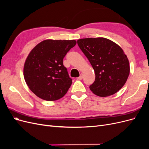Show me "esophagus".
<instances>
[{"label":"esophagus","mask_w":149,"mask_h":149,"mask_svg":"<svg viewBox=\"0 0 149 149\" xmlns=\"http://www.w3.org/2000/svg\"><path fill=\"white\" fill-rule=\"evenodd\" d=\"M77 79H79V80H81V79H83V74L81 73L80 75H79V77H78Z\"/></svg>","instance_id":"esophagus-1"}]
</instances>
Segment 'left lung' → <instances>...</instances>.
<instances>
[{
  "label": "left lung",
  "mask_w": 149,
  "mask_h": 149,
  "mask_svg": "<svg viewBox=\"0 0 149 149\" xmlns=\"http://www.w3.org/2000/svg\"><path fill=\"white\" fill-rule=\"evenodd\" d=\"M95 72V81L89 86L96 95H112L125 84L130 73L129 60L118 45L105 38H87L77 41Z\"/></svg>",
  "instance_id": "8db88e82"
}]
</instances>
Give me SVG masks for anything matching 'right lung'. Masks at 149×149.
<instances>
[{"label":"right lung","mask_w":149,"mask_h":149,"mask_svg":"<svg viewBox=\"0 0 149 149\" xmlns=\"http://www.w3.org/2000/svg\"><path fill=\"white\" fill-rule=\"evenodd\" d=\"M76 44L74 40H46L31 51L25 63L24 74L26 84L36 96L55 101L65 95L72 79L63 60Z\"/></svg>","instance_id":"1"}]
</instances>
